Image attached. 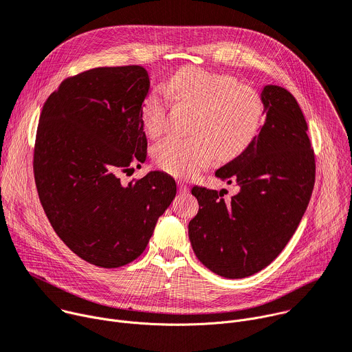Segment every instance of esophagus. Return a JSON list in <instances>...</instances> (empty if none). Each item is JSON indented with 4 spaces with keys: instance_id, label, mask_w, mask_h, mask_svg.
<instances>
[{
    "instance_id": "esophagus-1",
    "label": "esophagus",
    "mask_w": 352,
    "mask_h": 352,
    "mask_svg": "<svg viewBox=\"0 0 352 352\" xmlns=\"http://www.w3.org/2000/svg\"><path fill=\"white\" fill-rule=\"evenodd\" d=\"M178 190H179V194L185 195V194H188V192H189V186H188V185H185L184 182H178Z\"/></svg>"
}]
</instances>
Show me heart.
I'll return each mask as SVG.
<instances>
[{
  "mask_svg": "<svg viewBox=\"0 0 352 352\" xmlns=\"http://www.w3.org/2000/svg\"><path fill=\"white\" fill-rule=\"evenodd\" d=\"M177 101L197 108L188 138L170 136L153 148L155 166L174 177L189 178L201 173L214 155L230 160L241 154L257 138L265 116L258 91L226 73L197 66L179 69L168 81ZM168 97L154 88L144 98L142 122L151 136L166 131Z\"/></svg>",
  "mask_w": 352,
  "mask_h": 352,
  "instance_id": "b5f03b06",
  "label": "heart"
}]
</instances>
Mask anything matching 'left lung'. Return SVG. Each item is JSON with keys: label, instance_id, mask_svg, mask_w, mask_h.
I'll return each instance as SVG.
<instances>
[{"label": "left lung", "instance_id": "left-lung-1", "mask_svg": "<svg viewBox=\"0 0 352 352\" xmlns=\"http://www.w3.org/2000/svg\"><path fill=\"white\" fill-rule=\"evenodd\" d=\"M261 98L267 119L260 135L214 174L236 184L237 194L192 188L199 210L188 225L190 244L206 268L230 279L257 274L278 257L314 186V151L298 101L278 85H265Z\"/></svg>", "mask_w": 352, "mask_h": 352}]
</instances>
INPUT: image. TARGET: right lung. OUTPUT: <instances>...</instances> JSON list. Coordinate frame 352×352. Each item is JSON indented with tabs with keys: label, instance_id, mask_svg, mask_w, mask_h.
<instances>
[{
	"label": "right lung",
	"instance_id": "add662e5",
	"mask_svg": "<svg viewBox=\"0 0 352 352\" xmlns=\"http://www.w3.org/2000/svg\"><path fill=\"white\" fill-rule=\"evenodd\" d=\"M148 88L142 66L91 69L63 81L41 113L34 150L41 204L56 234L92 265L136 260L177 194L162 171L129 184L119 178L147 155Z\"/></svg>",
	"mask_w": 352,
	"mask_h": 352
}]
</instances>
